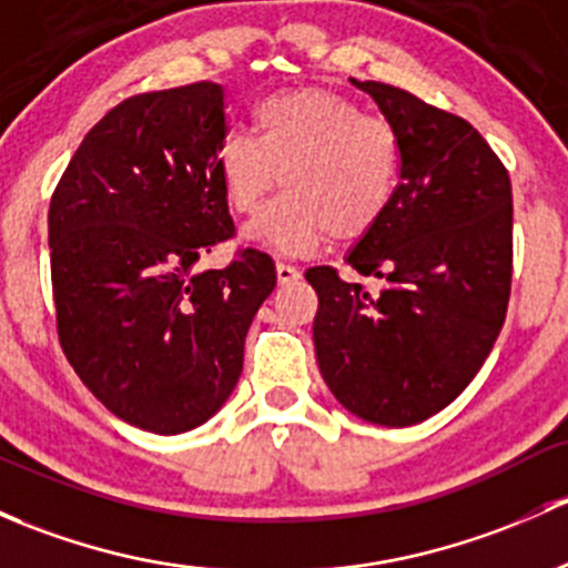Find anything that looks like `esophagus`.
<instances>
[{"label": "esophagus", "mask_w": 568, "mask_h": 568, "mask_svg": "<svg viewBox=\"0 0 568 568\" xmlns=\"http://www.w3.org/2000/svg\"><path fill=\"white\" fill-rule=\"evenodd\" d=\"M294 280H300V268L291 266V264H283V261H280V264H277V283L288 285V283H294Z\"/></svg>", "instance_id": "obj_1"}]
</instances>
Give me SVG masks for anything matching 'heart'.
Instances as JSON below:
<instances>
[{"label": "heart", "instance_id": "obj_1", "mask_svg": "<svg viewBox=\"0 0 568 568\" xmlns=\"http://www.w3.org/2000/svg\"><path fill=\"white\" fill-rule=\"evenodd\" d=\"M258 135L229 133L214 169L225 204L253 214L283 182L288 193L247 236L285 255H307L326 239L367 236L389 212L399 182V135L378 113L326 87H294L255 105Z\"/></svg>", "mask_w": 568, "mask_h": 568}]
</instances>
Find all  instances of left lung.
Returning <instances> with one entry per match:
<instances>
[{
    "label": "left lung",
    "mask_w": 568,
    "mask_h": 568,
    "mask_svg": "<svg viewBox=\"0 0 568 568\" xmlns=\"http://www.w3.org/2000/svg\"><path fill=\"white\" fill-rule=\"evenodd\" d=\"M354 81L399 135V182L386 217L348 266L384 280L381 294L332 266L304 272L318 294L315 356L334 397L364 422L419 425L474 381L511 294V182L463 116L405 89Z\"/></svg>",
    "instance_id": "8db88e82"
}]
</instances>
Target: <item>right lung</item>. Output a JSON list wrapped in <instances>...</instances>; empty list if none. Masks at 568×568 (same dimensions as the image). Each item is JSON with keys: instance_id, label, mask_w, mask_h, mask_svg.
I'll use <instances>...</instances> for the list:
<instances>
[{"instance_id": "obj_1", "label": "right lung", "mask_w": 568, "mask_h": 568, "mask_svg": "<svg viewBox=\"0 0 568 568\" xmlns=\"http://www.w3.org/2000/svg\"><path fill=\"white\" fill-rule=\"evenodd\" d=\"M225 135L220 83L133 94L89 130L48 209L59 345L111 414L158 435L217 414L277 285L255 247L195 268L236 234L214 169Z\"/></svg>"}]
</instances>
